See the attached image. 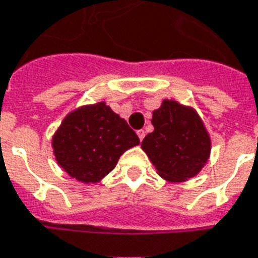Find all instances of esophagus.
I'll list each match as a JSON object with an SVG mask.
<instances>
[{
    "label": "esophagus",
    "instance_id": "obj_1",
    "mask_svg": "<svg viewBox=\"0 0 258 258\" xmlns=\"http://www.w3.org/2000/svg\"><path fill=\"white\" fill-rule=\"evenodd\" d=\"M137 136H139V139H140V141L144 140L145 137V132L141 129V131H137Z\"/></svg>",
    "mask_w": 258,
    "mask_h": 258
}]
</instances>
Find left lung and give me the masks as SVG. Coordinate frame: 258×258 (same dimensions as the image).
Instances as JSON below:
<instances>
[{
	"instance_id": "left-lung-1",
	"label": "left lung",
	"mask_w": 258,
	"mask_h": 258,
	"mask_svg": "<svg viewBox=\"0 0 258 258\" xmlns=\"http://www.w3.org/2000/svg\"><path fill=\"white\" fill-rule=\"evenodd\" d=\"M151 122L154 132L144 137L141 148L159 175L183 182L200 173L210 159L211 137L195 108L164 99Z\"/></svg>"
}]
</instances>
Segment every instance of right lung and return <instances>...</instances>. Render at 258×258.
Listing matches in <instances>:
<instances>
[{"label":"right lung","instance_id":"obj_1","mask_svg":"<svg viewBox=\"0 0 258 258\" xmlns=\"http://www.w3.org/2000/svg\"><path fill=\"white\" fill-rule=\"evenodd\" d=\"M139 144L127 122L104 102L71 111L51 140L57 163L83 183L99 182L113 171L125 151Z\"/></svg>","mask_w":258,"mask_h":258}]
</instances>
